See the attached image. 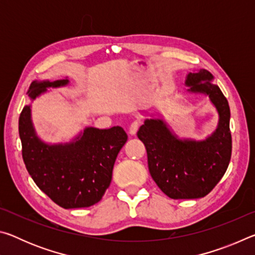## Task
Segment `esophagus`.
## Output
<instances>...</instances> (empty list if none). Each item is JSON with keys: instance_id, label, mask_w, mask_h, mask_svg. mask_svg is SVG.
<instances>
[{"instance_id": "obj_1", "label": "esophagus", "mask_w": 255, "mask_h": 255, "mask_svg": "<svg viewBox=\"0 0 255 255\" xmlns=\"http://www.w3.org/2000/svg\"><path fill=\"white\" fill-rule=\"evenodd\" d=\"M139 125H140L139 122H133L130 125V127H129V133H130L131 136L136 135L137 131H138V128H139Z\"/></svg>"}]
</instances>
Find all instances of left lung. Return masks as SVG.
<instances>
[{"mask_svg": "<svg viewBox=\"0 0 255 255\" xmlns=\"http://www.w3.org/2000/svg\"><path fill=\"white\" fill-rule=\"evenodd\" d=\"M207 70L189 73V93L208 96L218 112L216 130L204 140L180 139L163 119H146L137 136L147 152L148 170L157 187L172 199L208 195L225 174L231 161V110L227 99Z\"/></svg>", "mask_w": 255, "mask_h": 255, "instance_id": "1", "label": "left lung"}]
</instances>
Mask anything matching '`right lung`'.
<instances>
[{"label":"right lung","instance_id":"obj_1","mask_svg":"<svg viewBox=\"0 0 255 255\" xmlns=\"http://www.w3.org/2000/svg\"><path fill=\"white\" fill-rule=\"evenodd\" d=\"M67 84V79L33 81L28 97L33 101L47 88ZM19 135L23 162L34 183L65 209L84 208L102 199L111 182L116 158L128 138L119 126L86 127L70 143L47 144L34 130L30 105L20 115Z\"/></svg>","mask_w":255,"mask_h":255}]
</instances>
